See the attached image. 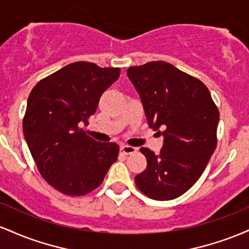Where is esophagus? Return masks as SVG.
<instances>
[{"mask_svg": "<svg viewBox=\"0 0 249 249\" xmlns=\"http://www.w3.org/2000/svg\"><path fill=\"white\" fill-rule=\"evenodd\" d=\"M121 152L124 154H132L137 152V148L133 146H128V145H123V146H121Z\"/></svg>", "mask_w": 249, "mask_h": 249, "instance_id": "obj_1", "label": "esophagus"}]
</instances>
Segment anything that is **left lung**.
<instances>
[{"label": "left lung", "mask_w": 249, "mask_h": 249, "mask_svg": "<svg viewBox=\"0 0 249 249\" xmlns=\"http://www.w3.org/2000/svg\"><path fill=\"white\" fill-rule=\"evenodd\" d=\"M126 73L148 126L164 137L158 156L141 148L147 166L134 181L151 199L178 198L196 184L215 150L218 107L204 83L170 63L150 62L128 68Z\"/></svg>", "instance_id": "1"}]
</instances>
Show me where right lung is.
Segmentation results:
<instances>
[{"label": "right lung", "mask_w": 249, "mask_h": 249, "mask_svg": "<svg viewBox=\"0 0 249 249\" xmlns=\"http://www.w3.org/2000/svg\"><path fill=\"white\" fill-rule=\"evenodd\" d=\"M119 68L71 63L45 77L31 90L23 133L41 176L67 196H84L102 184L117 160L116 142L87 134L99 98L119 78Z\"/></svg>", "instance_id": "obj_1"}]
</instances>
